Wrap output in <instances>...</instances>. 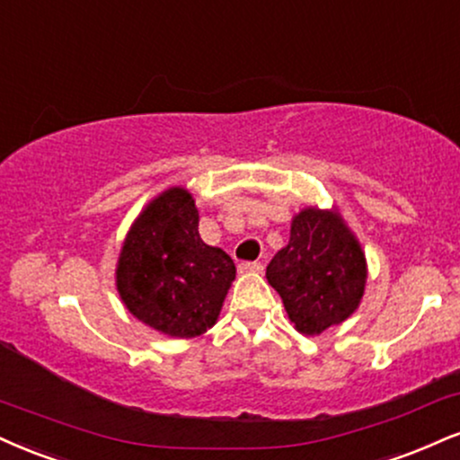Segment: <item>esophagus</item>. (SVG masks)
I'll return each instance as SVG.
<instances>
[{"mask_svg":"<svg viewBox=\"0 0 460 460\" xmlns=\"http://www.w3.org/2000/svg\"><path fill=\"white\" fill-rule=\"evenodd\" d=\"M263 263L261 261H242L240 272H261Z\"/></svg>","mask_w":460,"mask_h":460,"instance_id":"obj_1","label":"esophagus"}]
</instances>
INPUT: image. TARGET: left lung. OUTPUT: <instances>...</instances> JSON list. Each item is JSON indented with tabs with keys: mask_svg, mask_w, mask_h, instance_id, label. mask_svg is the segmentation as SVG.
<instances>
[{
	"mask_svg": "<svg viewBox=\"0 0 460 460\" xmlns=\"http://www.w3.org/2000/svg\"><path fill=\"white\" fill-rule=\"evenodd\" d=\"M265 276L297 332L314 336L356 311L367 261L339 214L308 208L293 218L289 244L274 254Z\"/></svg>",
	"mask_w": 460,
	"mask_h": 460,
	"instance_id": "1",
	"label": "left lung"
}]
</instances>
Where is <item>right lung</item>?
<instances>
[{"mask_svg": "<svg viewBox=\"0 0 460 460\" xmlns=\"http://www.w3.org/2000/svg\"><path fill=\"white\" fill-rule=\"evenodd\" d=\"M235 263L199 235L195 201L171 188L146 208L126 237L118 291L128 311L149 328L192 339L218 319Z\"/></svg>", "mask_w": 460, "mask_h": 460, "instance_id": "obj_1", "label": "right lung"}]
</instances>
